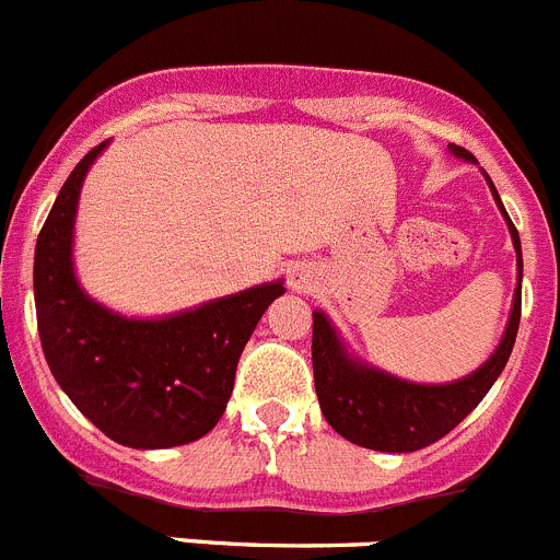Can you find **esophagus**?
Returning <instances> with one entry per match:
<instances>
[{"label": "esophagus", "mask_w": 560, "mask_h": 560, "mask_svg": "<svg viewBox=\"0 0 560 560\" xmlns=\"http://www.w3.org/2000/svg\"><path fill=\"white\" fill-rule=\"evenodd\" d=\"M305 285V275H291V289H302Z\"/></svg>", "instance_id": "34e87169"}]
</instances>
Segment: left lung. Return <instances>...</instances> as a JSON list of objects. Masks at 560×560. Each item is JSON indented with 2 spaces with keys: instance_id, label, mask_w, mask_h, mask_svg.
<instances>
[{
  "instance_id": "1",
  "label": "left lung",
  "mask_w": 560,
  "mask_h": 560,
  "mask_svg": "<svg viewBox=\"0 0 560 560\" xmlns=\"http://www.w3.org/2000/svg\"><path fill=\"white\" fill-rule=\"evenodd\" d=\"M451 153L467 159V162H476L472 153L459 145H451ZM487 180L494 200H498V209L503 211L505 222H509L511 238H514L520 285L514 291V307H511L503 340L481 369L472 371L465 380L448 382V385L404 382L398 376L374 369V365L357 363L354 357L346 354L329 318L322 311L313 313L316 396L327 423L349 443L371 451H387V454H409V451L425 448V445L448 434L451 429H456L481 404L494 380L503 374L511 349H514L516 329H520V311H523V247H520V233L505 214L489 175Z\"/></svg>"
}]
</instances>
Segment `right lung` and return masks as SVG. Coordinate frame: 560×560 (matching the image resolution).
Returning <instances> with one entry per match:
<instances>
[{
  "instance_id": "1",
  "label": "right lung",
  "mask_w": 560,
  "mask_h": 560,
  "mask_svg": "<svg viewBox=\"0 0 560 560\" xmlns=\"http://www.w3.org/2000/svg\"><path fill=\"white\" fill-rule=\"evenodd\" d=\"M106 142L62 184L35 244V311L46 363L79 412L129 448H173L209 434L233 393L236 365L266 307L264 283L167 318H126L90 300L73 275L79 191Z\"/></svg>"
}]
</instances>
